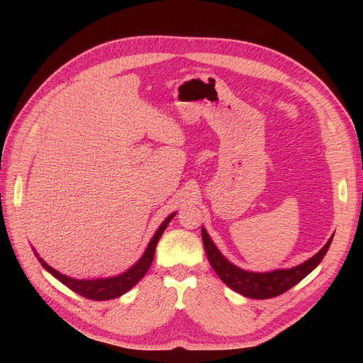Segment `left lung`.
<instances>
[{"label":"left lung","instance_id":"left-lung-1","mask_svg":"<svg viewBox=\"0 0 363 363\" xmlns=\"http://www.w3.org/2000/svg\"><path fill=\"white\" fill-rule=\"evenodd\" d=\"M333 236L327 240V244L316 252L315 256L307 259L306 262L300 263V265L288 268V269H274L267 272H255L247 271L236 267L235 263L230 262L223 256V252L216 248L213 244L212 238L208 236L207 230L201 227V238L208 262H211L212 268L218 274V277L221 279L230 289L236 291L238 294L248 296V298L256 300H267L277 296L283 292H286L296 283H300L306 276L320 265L321 260L324 259L325 252L330 247Z\"/></svg>","mask_w":363,"mask_h":363}]
</instances>
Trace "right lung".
<instances>
[{
    "label": "right lung",
    "instance_id": "add662e5",
    "mask_svg": "<svg viewBox=\"0 0 363 363\" xmlns=\"http://www.w3.org/2000/svg\"><path fill=\"white\" fill-rule=\"evenodd\" d=\"M174 216H175V212H172L169 216H167V219H164V221L159 225L155 236H152L151 240L148 242V245L144 251V255L140 256V259L135 263V265L128 268L127 271H124L123 274H118V276H113V277L74 279V277H69V276H65V274L59 272L57 269L51 268L45 260L39 257V255H38L35 248H33V251H35V255L39 259L40 265L45 268L51 274V276H54L59 281H62L65 286H68L71 291L84 296V298L95 300V301L112 300V298H118V296L128 292L142 277L145 276L147 271L151 267L152 259H155V251H156V245L159 242V239H160L162 233L164 232V228L168 227L169 221Z\"/></svg>",
    "mask_w": 363,
    "mask_h": 363
}]
</instances>
